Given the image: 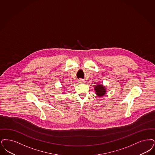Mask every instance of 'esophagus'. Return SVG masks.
I'll return each mask as SVG.
<instances>
[{
    "mask_svg": "<svg viewBox=\"0 0 155 155\" xmlns=\"http://www.w3.org/2000/svg\"><path fill=\"white\" fill-rule=\"evenodd\" d=\"M78 82H79V83H80V84H84L85 81L83 80H82V79H80V80H78Z\"/></svg>",
    "mask_w": 155,
    "mask_h": 155,
    "instance_id": "34e87169",
    "label": "esophagus"
}]
</instances>
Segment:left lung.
Segmentation results:
<instances>
[{"mask_svg": "<svg viewBox=\"0 0 155 155\" xmlns=\"http://www.w3.org/2000/svg\"><path fill=\"white\" fill-rule=\"evenodd\" d=\"M94 90L95 91V94L99 97H102L104 96L106 92L107 89L103 84H98L94 86Z\"/></svg>", "mask_w": 155, "mask_h": 155, "instance_id": "8db88e82", "label": "left lung"}]
</instances>
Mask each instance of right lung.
I'll return each instance as SVG.
<instances>
[{"instance_id":"add662e5","label":"right lung","mask_w":155,"mask_h":155,"mask_svg":"<svg viewBox=\"0 0 155 155\" xmlns=\"http://www.w3.org/2000/svg\"><path fill=\"white\" fill-rule=\"evenodd\" d=\"M63 93H64V92H63Z\"/></svg>"}]
</instances>
